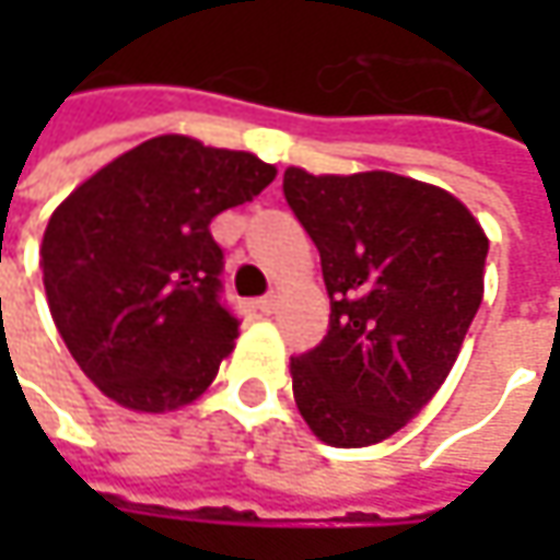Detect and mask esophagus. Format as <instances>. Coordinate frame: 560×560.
<instances>
[{
	"mask_svg": "<svg viewBox=\"0 0 560 560\" xmlns=\"http://www.w3.org/2000/svg\"><path fill=\"white\" fill-rule=\"evenodd\" d=\"M258 312H261V314L277 312V295H273V292H268L265 299H258Z\"/></svg>",
	"mask_w": 560,
	"mask_h": 560,
	"instance_id": "esophagus-1",
	"label": "esophagus"
}]
</instances>
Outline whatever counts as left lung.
I'll list each match as a JSON object with an SVG mask.
<instances>
[{
	"instance_id": "left-lung-1",
	"label": "left lung",
	"mask_w": 560,
	"mask_h": 560,
	"mask_svg": "<svg viewBox=\"0 0 560 560\" xmlns=\"http://www.w3.org/2000/svg\"><path fill=\"white\" fill-rule=\"evenodd\" d=\"M283 196L320 252L330 330L292 358V396L317 440L361 448L436 396L483 302L489 240L455 196L389 171L314 177Z\"/></svg>"
}]
</instances>
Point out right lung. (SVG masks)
Listing matches in <instances>:
<instances>
[{"instance_id": "1", "label": "right lung", "mask_w": 560, "mask_h": 560, "mask_svg": "<svg viewBox=\"0 0 560 560\" xmlns=\"http://www.w3.org/2000/svg\"><path fill=\"white\" fill-rule=\"evenodd\" d=\"M273 174L248 152L155 137L55 208L39 248L49 312L105 396L159 415L211 386L240 317L221 295L224 248L208 224Z\"/></svg>"}]
</instances>
